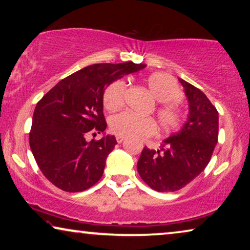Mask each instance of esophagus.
<instances>
[{
    "mask_svg": "<svg viewBox=\"0 0 250 250\" xmlns=\"http://www.w3.org/2000/svg\"><path fill=\"white\" fill-rule=\"evenodd\" d=\"M124 140H125V138H123V136H116V141H117L118 143H122Z\"/></svg>",
    "mask_w": 250,
    "mask_h": 250,
    "instance_id": "obj_1",
    "label": "esophagus"
}]
</instances>
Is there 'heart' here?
I'll return each mask as SVG.
<instances>
[{"mask_svg": "<svg viewBox=\"0 0 250 250\" xmlns=\"http://www.w3.org/2000/svg\"><path fill=\"white\" fill-rule=\"evenodd\" d=\"M146 84L157 101L156 115L160 128L165 132L177 131L183 124L184 115L177 101L182 99V91L177 82L169 75L153 73L146 78ZM126 83L123 80L114 81L104 92V105L108 110H117L124 104ZM109 128L117 136L135 138L149 136L156 132V123L151 117H142L128 111H123L109 118Z\"/></svg>", "mask_w": 250, "mask_h": 250, "instance_id": "obj_1", "label": "heart"}]
</instances>
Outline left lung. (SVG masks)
Here are the masks:
<instances>
[{"label": "left lung", "mask_w": 250, "mask_h": 250, "mask_svg": "<svg viewBox=\"0 0 250 250\" xmlns=\"http://www.w3.org/2000/svg\"><path fill=\"white\" fill-rule=\"evenodd\" d=\"M189 101L188 121L160 150L145 146L138 162L141 179L158 192H174L196 179L209 163L218 139V112L206 95L180 80Z\"/></svg>", "instance_id": "8db88e82"}]
</instances>
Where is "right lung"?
I'll use <instances>...</instances> for the list:
<instances>
[{"label":"right lung","instance_id":"add662e5","mask_svg":"<svg viewBox=\"0 0 250 250\" xmlns=\"http://www.w3.org/2000/svg\"><path fill=\"white\" fill-rule=\"evenodd\" d=\"M132 61L95 63L61 80L37 102L29 146L43 175L59 189L81 192L101 179L115 136L86 141L107 127L104 92L109 84L145 68Z\"/></svg>","mask_w":250,"mask_h":250}]
</instances>
